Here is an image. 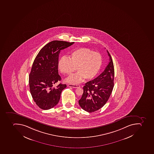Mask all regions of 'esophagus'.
<instances>
[{"label":"esophagus","mask_w":154,"mask_h":154,"mask_svg":"<svg viewBox=\"0 0 154 154\" xmlns=\"http://www.w3.org/2000/svg\"><path fill=\"white\" fill-rule=\"evenodd\" d=\"M68 86L69 87H72L73 88H78L80 87V85H72V84H69Z\"/></svg>","instance_id":"1"}]
</instances>
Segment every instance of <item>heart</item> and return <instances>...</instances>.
I'll return each mask as SVG.
<instances>
[{
    "instance_id": "obj_1",
    "label": "heart",
    "mask_w": 154,
    "mask_h": 154,
    "mask_svg": "<svg viewBox=\"0 0 154 154\" xmlns=\"http://www.w3.org/2000/svg\"><path fill=\"white\" fill-rule=\"evenodd\" d=\"M102 63V58L100 53L88 48H81L70 53L69 58L63 57L58 61L60 72L63 74L69 75L75 69L77 72L72 74L66 81L76 84L85 79H93L99 72Z\"/></svg>"
}]
</instances>
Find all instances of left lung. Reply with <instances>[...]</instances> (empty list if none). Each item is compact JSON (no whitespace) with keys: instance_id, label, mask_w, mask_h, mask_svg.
<instances>
[{"instance_id":"left-lung-1","label":"left lung","mask_w":154,"mask_h":154,"mask_svg":"<svg viewBox=\"0 0 154 154\" xmlns=\"http://www.w3.org/2000/svg\"><path fill=\"white\" fill-rule=\"evenodd\" d=\"M109 64L104 72L95 79L88 82L84 86V93L79 100L80 107L88 112L101 108L106 104L114 86L115 70L111 55Z\"/></svg>"}]
</instances>
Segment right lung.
<instances>
[{"label":"right lung","mask_w":154,"mask_h":154,"mask_svg":"<svg viewBox=\"0 0 154 154\" xmlns=\"http://www.w3.org/2000/svg\"><path fill=\"white\" fill-rule=\"evenodd\" d=\"M74 43L53 41L39 51L32 65L29 76L30 91L36 104L42 109H50L57 104L62 91L66 87L54 84L61 80L58 74V57L60 51Z\"/></svg>","instance_id":"right-lung-1"}]
</instances>
